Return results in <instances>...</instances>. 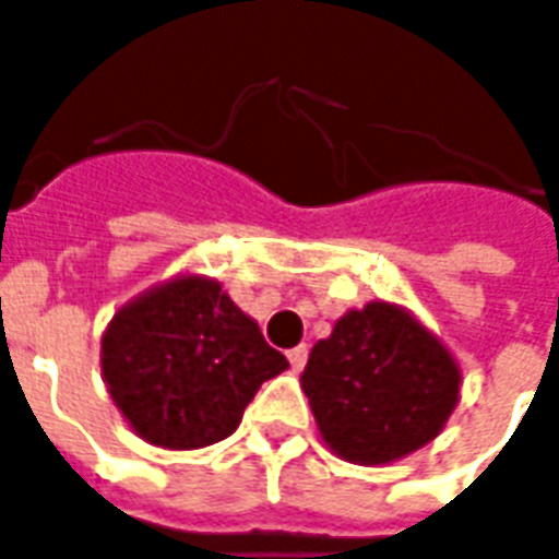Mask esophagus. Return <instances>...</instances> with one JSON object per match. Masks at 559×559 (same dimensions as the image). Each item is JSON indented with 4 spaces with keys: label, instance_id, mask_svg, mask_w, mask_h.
<instances>
[{
    "label": "esophagus",
    "instance_id": "esophagus-1",
    "mask_svg": "<svg viewBox=\"0 0 559 559\" xmlns=\"http://www.w3.org/2000/svg\"><path fill=\"white\" fill-rule=\"evenodd\" d=\"M287 358H290L293 370H301V367L308 364V346H305V343H299V346H293L290 353H287Z\"/></svg>",
    "mask_w": 559,
    "mask_h": 559
}]
</instances>
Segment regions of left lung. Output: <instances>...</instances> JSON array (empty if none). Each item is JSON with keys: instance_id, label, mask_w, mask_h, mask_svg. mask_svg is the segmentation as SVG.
I'll use <instances>...</instances> for the list:
<instances>
[{"instance_id": "left-lung-1", "label": "left lung", "mask_w": 559, "mask_h": 559, "mask_svg": "<svg viewBox=\"0 0 559 559\" xmlns=\"http://www.w3.org/2000/svg\"><path fill=\"white\" fill-rule=\"evenodd\" d=\"M459 382L448 346L388 301L343 313L301 373L322 441L358 465L429 444L456 408Z\"/></svg>"}]
</instances>
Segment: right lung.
Masks as SVG:
<instances>
[{
  "label": "right lung",
  "instance_id": "obj_1",
  "mask_svg": "<svg viewBox=\"0 0 559 559\" xmlns=\"http://www.w3.org/2000/svg\"><path fill=\"white\" fill-rule=\"evenodd\" d=\"M100 367L144 441L195 450L230 436L260 384L290 364L218 281L177 275L111 317Z\"/></svg>",
  "mask_w": 559,
  "mask_h": 559
}]
</instances>
